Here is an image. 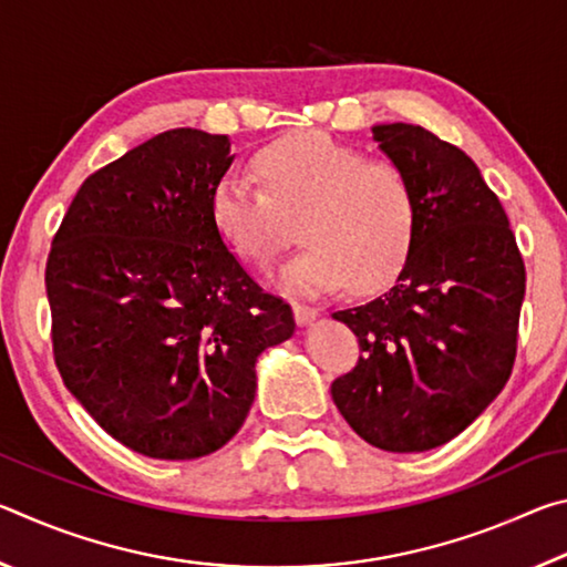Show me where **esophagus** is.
I'll return each mask as SVG.
<instances>
[{
	"mask_svg": "<svg viewBox=\"0 0 567 567\" xmlns=\"http://www.w3.org/2000/svg\"><path fill=\"white\" fill-rule=\"evenodd\" d=\"M292 312L297 324H310L315 318H318L320 310L312 305H302V302H292Z\"/></svg>",
	"mask_w": 567,
	"mask_h": 567,
	"instance_id": "obj_1",
	"label": "esophagus"
}]
</instances>
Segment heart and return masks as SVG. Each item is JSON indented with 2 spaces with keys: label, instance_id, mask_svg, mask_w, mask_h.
I'll return each instance as SVG.
<instances>
[{
  "label": "heart",
  "instance_id": "1",
  "mask_svg": "<svg viewBox=\"0 0 567 567\" xmlns=\"http://www.w3.org/2000/svg\"><path fill=\"white\" fill-rule=\"evenodd\" d=\"M255 169L265 187L229 172L209 213L227 247L257 270L275 265L302 217L307 245L277 277L285 290L322 295L350 282L375 292L405 267L420 209L400 167L370 162L324 132H297L257 152Z\"/></svg>",
  "mask_w": 567,
  "mask_h": 567
}]
</instances>
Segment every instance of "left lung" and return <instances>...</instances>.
Segmentation results:
<instances>
[{"instance_id":"obj_1","label":"left lung","mask_w":567,"mask_h":567,"mask_svg":"<svg viewBox=\"0 0 567 567\" xmlns=\"http://www.w3.org/2000/svg\"><path fill=\"white\" fill-rule=\"evenodd\" d=\"M372 140L412 179L420 223L398 282L332 315L362 354L330 392L364 443L422 453L463 433L511 378L525 265L463 150L405 122L378 124Z\"/></svg>"}]
</instances>
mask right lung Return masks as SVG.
<instances>
[{
	"label": "right lung",
	"mask_w": 567,
	"mask_h": 567,
	"mask_svg": "<svg viewBox=\"0 0 567 567\" xmlns=\"http://www.w3.org/2000/svg\"><path fill=\"white\" fill-rule=\"evenodd\" d=\"M233 159L227 134L162 132L84 179L52 239L56 370L140 455L195 460L229 443L257 358L295 332L290 305L247 275L209 213Z\"/></svg>",
	"instance_id": "right-lung-1"
}]
</instances>
